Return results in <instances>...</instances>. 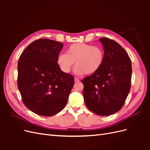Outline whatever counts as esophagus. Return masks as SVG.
I'll return each instance as SVG.
<instances>
[{
	"instance_id": "esophagus-1",
	"label": "esophagus",
	"mask_w": 150,
	"mask_h": 150,
	"mask_svg": "<svg viewBox=\"0 0 150 150\" xmlns=\"http://www.w3.org/2000/svg\"><path fill=\"white\" fill-rule=\"evenodd\" d=\"M80 81V79H79V78H74V81H75V83H77V82H79V81Z\"/></svg>"
}]
</instances>
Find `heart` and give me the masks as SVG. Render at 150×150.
<instances>
[{"label": "heart", "mask_w": 150, "mask_h": 150, "mask_svg": "<svg viewBox=\"0 0 150 150\" xmlns=\"http://www.w3.org/2000/svg\"><path fill=\"white\" fill-rule=\"evenodd\" d=\"M104 59L102 47L83 42L74 43L66 49V54H59L56 62L64 73L69 72L76 65L74 72L78 75L93 74L101 67Z\"/></svg>", "instance_id": "obj_1"}]
</instances>
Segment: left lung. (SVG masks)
<instances>
[{
	"instance_id": "8db88e82",
	"label": "left lung",
	"mask_w": 150,
	"mask_h": 150,
	"mask_svg": "<svg viewBox=\"0 0 150 150\" xmlns=\"http://www.w3.org/2000/svg\"><path fill=\"white\" fill-rule=\"evenodd\" d=\"M104 51L101 67L81 82L86 106L98 115L108 116L123 106L131 88L132 67L121 45L107 38L99 39Z\"/></svg>"
}]
</instances>
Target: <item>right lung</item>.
Returning a JSON list of instances; mask_svg holds the SVG:
<instances>
[{"mask_svg":"<svg viewBox=\"0 0 150 150\" xmlns=\"http://www.w3.org/2000/svg\"><path fill=\"white\" fill-rule=\"evenodd\" d=\"M62 47L61 42L39 39L20 56L18 88L25 106L37 115L51 116L62 110L74 86V76L63 72L56 62Z\"/></svg>","mask_w":150,"mask_h":150,"instance_id":"1","label":"right lung"}]
</instances>
